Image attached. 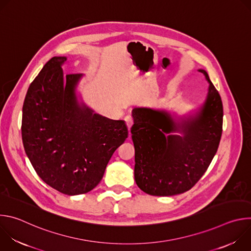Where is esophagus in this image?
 <instances>
[{"label":"esophagus","instance_id":"esophagus-1","mask_svg":"<svg viewBox=\"0 0 251 251\" xmlns=\"http://www.w3.org/2000/svg\"><path fill=\"white\" fill-rule=\"evenodd\" d=\"M125 122L127 124V127L130 129L132 127V125H133V118L130 115H128V116L125 117Z\"/></svg>","mask_w":251,"mask_h":251}]
</instances>
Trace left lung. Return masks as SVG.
<instances>
[{
  "instance_id": "1",
  "label": "left lung",
  "mask_w": 251,
  "mask_h": 251,
  "mask_svg": "<svg viewBox=\"0 0 251 251\" xmlns=\"http://www.w3.org/2000/svg\"><path fill=\"white\" fill-rule=\"evenodd\" d=\"M199 71L208 88L204 102L194 113L176 116L150 107H135L132 111L135 182L148 195L170 197L189 191L218 151L223 102L206 71Z\"/></svg>"
}]
</instances>
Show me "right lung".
I'll use <instances>...</instances> for the list:
<instances>
[{"instance_id":"obj_1","label":"right lung","mask_w":251,"mask_h":251,"mask_svg":"<svg viewBox=\"0 0 251 251\" xmlns=\"http://www.w3.org/2000/svg\"><path fill=\"white\" fill-rule=\"evenodd\" d=\"M66 56L50 59L30 83L23 106L25 154L42 180L67 196L86 194L103 177L128 137L124 120L94 112L77 93L82 74L64 75Z\"/></svg>"}]
</instances>
